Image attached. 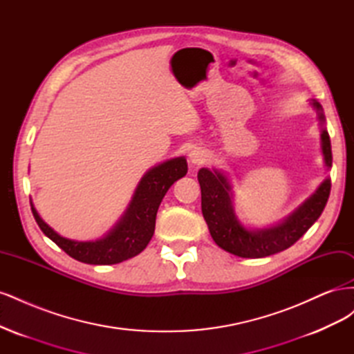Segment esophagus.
Masks as SVG:
<instances>
[{
    "mask_svg": "<svg viewBox=\"0 0 354 354\" xmlns=\"http://www.w3.org/2000/svg\"><path fill=\"white\" fill-rule=\"evenodd\" d=\"M189 160H190V164L201 165V164H203L207 160V152L203 151L202 147L192 149L190 153H189Z\"/></svg>",
    "mask_w": 354,
    "mask_h": 354,
    "instance_id": "1",
    "label": "esophagus"
}]
</instances>
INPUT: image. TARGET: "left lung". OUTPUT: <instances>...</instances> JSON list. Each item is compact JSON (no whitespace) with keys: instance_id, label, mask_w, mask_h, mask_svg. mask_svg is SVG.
<instances>
[{"instance_id":"8db88e82","label":"left lung","mask_w":354,"mask_h":354,"mask_svg":"<svg viewBox=\"0 0 354 354\" xmlns=\"http://www.w3.org/2000/svg\"><path fill=\"white\" fill-rule=\"evenodd\" d=\"M310 106L317 113L325 167L330 169L332 151L322 104L313 99L310 100ZM198 180L202 214L208 224L211 238L221 250L242 259H263L294 245L320 217L330 192V180L326 177L315 194L279 223L267 227H248L234 214L233 187L229 176L217 168H201Z\"/></svg>"}]
</instances>
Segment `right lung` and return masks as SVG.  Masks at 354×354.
Returning a JSON list of instances; mask_svg holds the SVG:
<instances>
[{"label":"right lung","mask_w":354,"mask_h":354,"mask_svg":"<svg viewBox=\"0 0 354 354\" xmlns=\"http://www.w3.org/2000/svg\"><path fill=\"white\" fill-rule=\"evenodd\" d=\"M187 162L185 156L164 160L151 169L138 181L127 209L113 227L95 241H75L62 236L39 217L34 203L32 214L39 229L72 259L87 264H116L140 254L151 242L155 232L158 208L174 181L185 177Z\"/></svg>","instance_id":"1"}]
</instances>
